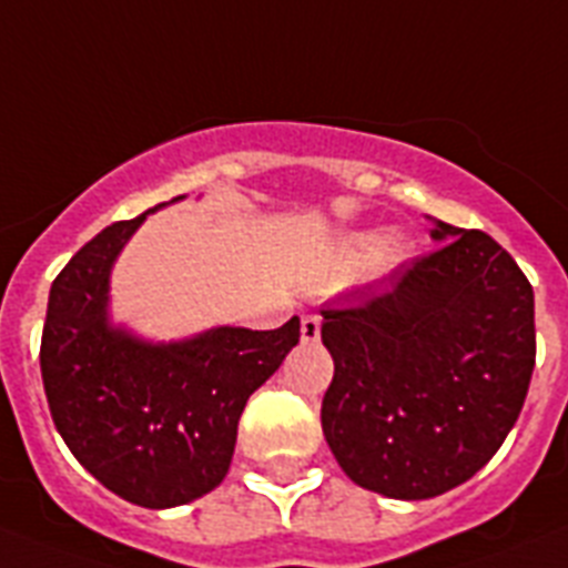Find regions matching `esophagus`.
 I'll use <instances>...</instances> for the list:
<instances>
[{
	"instance_id": "34e87169",
	"label": "esophagus",
	"mask_w": 568,
	"mask_h": 568,
	"mask_svg": "<svg viewBox=\"0 0 568 568\" xmlns=\"http://www.w3.org/2000/svg\"><path fill=\"white\" fill-rule=\"evenodd\" d=\"M320 314H303V325H300V334H303V343H317L320 339Z\"/></svg>"
}]
</instances>
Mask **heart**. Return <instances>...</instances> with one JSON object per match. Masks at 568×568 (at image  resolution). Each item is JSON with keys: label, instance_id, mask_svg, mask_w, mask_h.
Returning a JSON list of instances; mask_svg holds the SVG:
<instances>
[{"label": "heart", "instance_id": "b5f03b06", "mask_svg": "<svg viewBox=\"0 0 568 568\" xmlns=\"http://www.w3.org/2000/svg\"><path fill=\"white\" fill-rule=\"evenodd\" d=\"M374 245L377 243H374V236L368 234L348 236V240L337 248V256H334V271H337V274H354L357 268H363V265L372 260Z\"/></svg>", "mask_w": 568, "mask_h": 568}]
</instances>
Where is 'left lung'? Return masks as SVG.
<instances>
[{
  "mask_svg": "<svg viewBox=\"0 0 568 568\" xmlns=\"http://www.w3.org/2000/svg\"><path fill=\"white\" fill-rule=\"evenodd\" d=\"M432 254L323 308V434L357 486L426 500L475 477L520 417L535 291L483 231L432 220Z\"/></svg>",
  "mask_w": 568,
  "mask_h": 568,
  "instance_id": "left-lung-1",
  "label": "left lung"
}]
</instances>
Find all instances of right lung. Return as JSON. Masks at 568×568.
Instances as JSON below:
<instances>
[{
	"label": "right lung",
	"instance_id": "1",
	"mask_svg": "<svg viewBox=\"0 0 568 568\" xmlns=\"http://www.w3.org/2000/svg\"><path fill=\"white\" fill-rule=\"evenodd\" d=\"M151 211L108 225L59 271L39 366L73 457L122 500L171 509L229 475L240 414L300 343V317L274 332L216 325L176 343L111 325V268Z\"/></svg>",
	"mask_w": 568,
	"mask_h": 568
}]
</instances>
